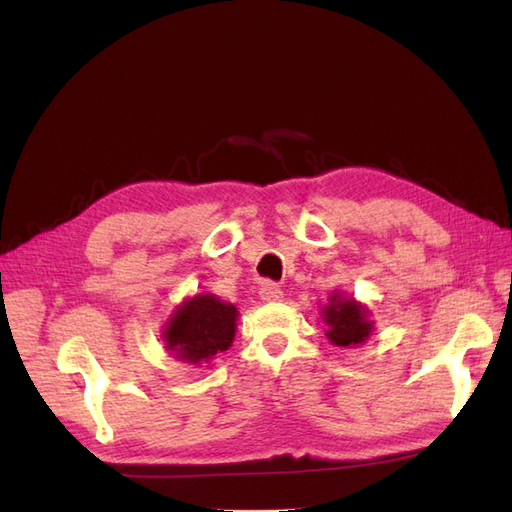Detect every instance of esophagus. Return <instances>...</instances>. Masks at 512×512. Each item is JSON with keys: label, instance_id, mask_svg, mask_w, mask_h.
Listing matches in <instances>:
<instances>
[{"label": "esophagus", "instance_id": "esophagus-1", "mask_svg": "<svg viewBox=\"0 0 512 512\" xmlns=\"http://www.w3.org/2000/svg\"><path fill=\"white\" fill-rule=\"evenodd\" d=\"M260 299L267 301V303L282 301V299H284V292H282L280 286H275V284L267 282V284H262V288H260Z\"/></svg>", "mask_w": 512, "mask_h": 512}]
</instances>
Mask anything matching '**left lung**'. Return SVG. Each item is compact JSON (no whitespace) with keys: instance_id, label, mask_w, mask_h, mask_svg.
<instances>
[{"instance_id":"left-lung-1","label":"left lung","mask_w":512,"mask_h":512,"mask_svg":"<svg viewBox=\"0 0 512 512\" xmlns=\"http://www.w3.org/2000/svg\"><path fill=\"white\" fill-rule=\"evenodd\" d=\"M322 322L327 324V339L339 348H356L365 344L374 333V320H371L369 307L354 297H346L344 292L333 290L329 303L320 307Z\"/></svg>"}]
</instances>
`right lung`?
I'll return each mask as SVG.
<instances>
[{
    "instance_id": "1",
    "label": "right lung",
    "mask_w": 512,
    "mask_h": 512,
    "mask_svg": "<svg viewBox=\"0 0 512 512\" xmlns=\"http://www.w3.org/2000/svg\"><path fill=\"white\" fill-rule=\"evenodd\" d=\"M239 309L215 297L200 292L185 299L166 320L162 329L164 348L177 361L188 365H205L232 346L237 331Z\"/></svg>"
}]
</instances>
